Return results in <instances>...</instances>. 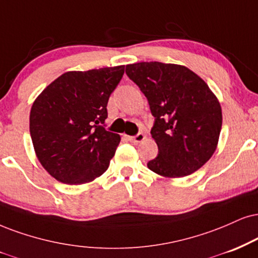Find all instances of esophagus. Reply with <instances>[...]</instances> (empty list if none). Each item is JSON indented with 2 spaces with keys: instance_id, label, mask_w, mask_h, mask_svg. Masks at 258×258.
<instances>
[{
  "instance_id": "1",
  "label": "esophagus",
  "mask_w": 258,
  "mask_h": 258,
  "mask_svg": "<svg viewBox=\"0 0 258 258\" xmlns=\"http://www.w3.org/2000/svg\"><path fill=\"white\" fill-rule=\"evenodd\" d=\"M145 139H146V136H145V134H142V133H139V134L135 135V136H128L129 141L134 142V144H139V142H142Z\"/></svg>"
}]
</instances>
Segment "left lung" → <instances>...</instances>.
<instances>
[{
	"label": "left lung",
	"mask_w": 258,
	"mask_h": 258,
	"mask_svg": "<svg viewBox=\"0 0 258 258\" xmlns=\"http://www.w3.org/2000/svg\"><path fill=\"white\" fill-rule=\"evenodd\" d=\"M125 73L147 98L154 116L152 138L158 157L151 171L180 178L202 167L215 152L222 125L221 106L208 85L184 66L140 62Z\"/></svg>",
	"instance_id": "obj_1"
}]
</instances>
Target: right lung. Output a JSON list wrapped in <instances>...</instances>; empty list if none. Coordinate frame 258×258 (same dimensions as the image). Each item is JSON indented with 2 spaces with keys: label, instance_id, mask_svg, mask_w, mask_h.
Here are the masks:
<instances>
[{
  "label": "right lung",
  "instance_id": "obj_1",
  "mask_svg": "<svg viewBox=\"0 0 258 258\" xmlns=\"http://www.w3.org/2000/svg\"><path fill=\"white\" fill-rule=\"evenodd\" d=\"M124 66L67 72L32 105L30 133L38 160L58 182L78 185L100 177L120 136L106 132L107 101Z\"/></svg>",
  "mask_w": 258,
  "mask_h": 258
}]
</instances>
